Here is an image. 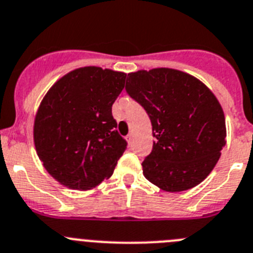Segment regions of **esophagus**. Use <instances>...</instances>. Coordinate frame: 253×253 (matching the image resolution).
<instances>
[{
  "label": "esophagus",
  "instance_id": "esophagus-1",
  "mask_svg": "<svg viewBox=\"0 0 253 253\" xmlns=\"http://www.w3.org/2000/svg\"><path fill=\"white\" fill-rule=\"evenodd\" d=\"M126 140H128L129 144H131V143H133V134H129V135L126 136Z\"/></svg>",
  "mask_w": 253,
  "mask_h": 253
}]
</instances>
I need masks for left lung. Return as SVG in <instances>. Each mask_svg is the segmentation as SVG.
<instances>
[{
    "instance_id": "left-lung-1",
    "label": "left lung",
    "mask_w": 253,
    "mask_h": 253,
    "mask_svg": "<svg viewBox=\"0 0 253 253\" xmlns=\"http://www.w3.org/2000/svg\"><path fill=\"white\" fill-rule=\"evenodd\" d=\"M125 90L152 123V153L143 174L166 192L191 189L207 178L226 145L223 110L202 81L168 68L128 74Z\"/></svg>"
}]
</instances>
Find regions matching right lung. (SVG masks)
<instances>
[{
	"label": "right lung",
	"instance_id": "right-lung-1",
	"mask_svg": "<svg viewBox=\"0 0 253 253\" xmlns=\"http://www.w3.org/2000/svg\"><path fill=\"white\" fill-rule=\"evenodd\" d=\"M125 78L85 66L60 78L43 96L35 117V148L60 184L87 191L111 177L126 148L111 114Z\"/></svg>",
	"mask_w": 253,
	"mask_h": 253
}]
</instances>
